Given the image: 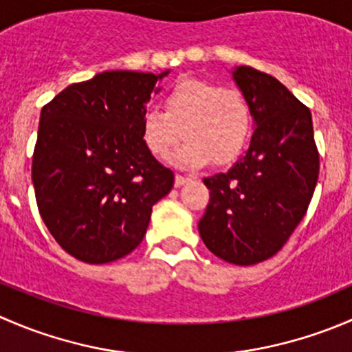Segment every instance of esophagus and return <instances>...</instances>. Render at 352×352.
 Here are the masks:
<instances>
[{
	"label": "esophagus",
	"mask_w": 352,
	"mask_h": 352,
	"mask_svg": "<svg viewBox=\"0 0 352 352\" xmlns=\"http://www.w3.org/2000/svg\"><path fill=\"white\" fill-rule=\"evenodd\" d=\"M190 179H187V177H182V175H175V187H180L184 186V184L189 182Z\"/></svg>",
	"instance_id": "34e87169"
}]
</instances>
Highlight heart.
<instances>
[{"label": "heart", "instance_id": "heart-1", "mask_svg": "<svg viewBox=\"0 0 352 352\" xmlns=\"http://www.w3.org/2000/svg\"><path fill=\"white\" fill-rule=\"evenodd\" d=\"M172 155L179 168L197 170L239 158L252 133V110L240 90L212 81L184 78L163 95V110L150 107L141 116V140L156 158Z\"/></svg>", "mask_w": 352, "mask_h": 352}]
</instances>
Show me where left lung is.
I'll return each instance as SVG.
<instances>
[{
  "instance_id": "8db88e82",
  "label": "left lung",
  "mask_w": 352,
  "mask_h": 352,
  "mask_svg": "<svg viewBox=\"0 0 352 352\" xmlns=\"http://www.w3.org/2000/svg\"><path fill=\"white\" fill-rule=\"evenodd\" d=\"M254 117L247 153L226 173L206 177L209 204L199 221L206 247L223 261L252 265L287 242L318 180V150L307 105L271 74L232 71Z\"/></svg>"
}]
</instances>
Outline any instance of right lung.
<instances>
[{"label": "right lung", "mask_w": 352, "mask_h": 352, "mask_svg": "<svg viewBox=\"0 0 352 352\" xmlns=\"http://www.w3.org/2000/svg\"><path fill=\"white\" fill-rule=\"evenodd\" d=\"M160 74L104 71L42 107L32 158L38 212L56 242L87 264H107L143 242L173 172L141 140Z\"/></svg>", "instance_id": "add662e5"}]
</instances>
